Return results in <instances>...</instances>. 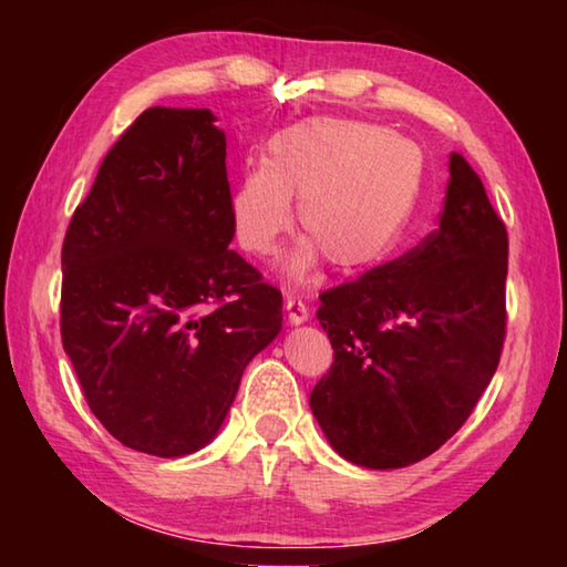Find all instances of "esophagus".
<instances>
[{"label":"esophagus","instance_id":"1","mask_svg":"<svg viewBox=\"0 0 567 567\" xmlns=\"http://www.w3.org/2000/svg\"><path fill=\"white\" fill-rule=\"evenodd\" d=\"M285 312H287V322L295 324V328L310 318V307H307L300 297H295V295L285 297Z\"/></svg>","mask_w":567,"mask_h":567}]
</instances>
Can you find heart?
<instances>
[{
    "mask_svg": "<svg viewBox=\"0 0 567 567\" xmlns=\"http://www.w3.org/2000/svg\"><path fill=\"white\" fill-rule=\"evenodd\" d=\"M425 155L415 142L370 122L315 117L275 132L260 167L247 169L229 192L237 245L252 257L270 255L290 227L305 237L282 257L290 282H305L322 255L338 270L380 262L417 205Z\"/></svg>",
    "mask_w": 567,
    "mask_h": 567,
    "instance_id": "1",
    "label": "heart"
}]
</instances>
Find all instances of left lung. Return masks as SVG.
I'll return each instance as SVG.
<instances>
[{"mask_svg":"<svg viewBox=\"0 0 567 567\" xmlns=\"http://www.w3.org/2000/svg\"><path fill=\"white\" fill-rule=\"evenodd\" d=\"M505 277L503 219L453 152L435 233L320 295L334 362L310 408L334 453L360 467H408L463 427L501 362Z\"/></svg>","mask_w":567,"mask_h":567,"instance_id":"obj_1","label":"left lung"}]
</instances>
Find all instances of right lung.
<instances>
[{"label": "right lung", "instance_id": "obj_1", "mask_svg": "<svg viewBox=\"0 0 567 567\" xmlns=\"http://www.w3.org/2000/svg\"><path fill=\"white\" fill-rule=\"evenodd\" d=\"M209 110L152 107L102 159L62 245V344L122 445L213 443L282 295L233 243L227 140Z\"/></svg>", "mask_w": 567, "mask_h": 567}]
</instances>
